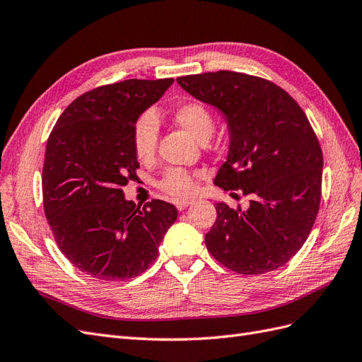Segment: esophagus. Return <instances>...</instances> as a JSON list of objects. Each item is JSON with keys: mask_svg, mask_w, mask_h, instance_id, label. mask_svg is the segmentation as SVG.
<instances>
[{"mask_svg": "<svg viewBox=\"0 0 362 362\" xmlns=\"http://www.w3.org/2000/svg\"><path fill=\"white\" fill-rule=\"evenodd\" d=\"M190 204H193V201H192V199H185V201H178V202L175 204V205H177V208H178L180 211H182L184 208H187Z\"/></svg>", "mask_w": 362, "mask_h": 362, "instance_id": "34e87169", "label": "esophagus"}]
</instances>
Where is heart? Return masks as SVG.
Instances as JSON below:
<instances>
[{"instance_id": "obj_1", "label": "heart", "mask_w": 362, "mask_h": 362, "mask_svg": "<svg viewBox=\"0 0 362 362\" xmlns=\"http://www.w3.org/2000/svg\"><path fill=\"white\" fill-rule=\"evenodd\" d=\"M173 119L184 129L205 141L214 129V119L206 105L199 101H185L173 108ZM158 141V120L152 112H145L134 120L131 128V146L139 161H151L156 154ZM158 189L173 199H184L192 194L194 184L190 175L182 169H169L158 181Z\"/></svg>"}]
</instances>
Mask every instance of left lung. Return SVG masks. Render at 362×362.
Segmentation results:
<instances>
[{
  "label": "left lung",
  "mask_w": 362,
  "mask_h": 362,
  "mask_svg": "<svg viewBox=\"0 0 362 362\" xmlns=\"http://www.w3.org/2000/svg\"><path fill=\"white\" fill-rule=\"evenodd\" d=\"M177 81L225 115L231 144L214 184L250 196L246 210L216 204L208 252L240 275L282 267L308 238L322 199L323 154L308 117L286 90L259 76L217 71Z\"/></svg>",
  "instance_id": "8db88e82"
}]
</instances>
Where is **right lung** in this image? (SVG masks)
I'll use <instances>...</instances> for the list:
<instances>
[{
  "instance_id": "1",
  "label": "right lung",
  "mask_w": 362,
  "mask_h": 362,
  "mask_svg": "<svg viewBox=\"0 0 362 362\" xmlns=\"http://www.w3.org/2000/svg\"><path fill=\"white\" fill-rule=\"evenodd\" d=\"M173 83L125 80L74 100L48 137L42 170L43 210L62 254L95 279L125 281L144 273L178 211L152 199L124 198L139 169L131 146L137 116Z\"/></svg>"
}]
</instances>
